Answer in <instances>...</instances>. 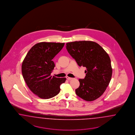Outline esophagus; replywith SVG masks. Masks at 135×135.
<instances>
[{
    "label": "esophagus",
    "mask_w": 135,
    "mask_h": 135,
    "mask_svg": "<svg viewBox=\"0 0 135 135\" xmlns=\"http://www.w3.org/2000/svg\"><path fill=\"white\" fill-rule=\"evenodd\" d=\"M66 79H67L68 80H72V79H73V78L69 77H66Z\"/></svg>",
    "instance_id": "34e87169"
}]
</instances>
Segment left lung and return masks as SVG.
<instances>
[{
    "label": "left lung",
    "instance_id": "obj_1",
    "mask_svg": "<svg viewBox=\"0 0 135 135\" xmlns=\"http://www.w3.org/2000/svg\"><path fill=\"white\" fill-rule=\"evenodd\" d=\"M66 49L80 67H86L85 78L79 79L76 94L86 101L102 95L110 82L112 69L108 54L98 44L91 41L67 43Z\"/></svg>",
    "mask_w": 135,
    "mask_h": 135
}]
</instances>
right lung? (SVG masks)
Returning a JSON list of instances; mask_svg holds the SVG:
<instances>
[{"label": "right lung", "mask_w": 135, "mask_h": 135, "mask_svg": "<svg viewBox=\"0 0 135 135\" xmlns=\"http://www.w3.org/2000/svg\"><path fill=\"white\" fill-rule=\"evenodd\" d=\"M64 43L41 42L29 50L22 65L25 81L34 94L43 99L52 98L59 94L66 78L52 77L55 64L52 61Z\"/></svg>", "instance_id": "right-lung-1"}]
</instances>
